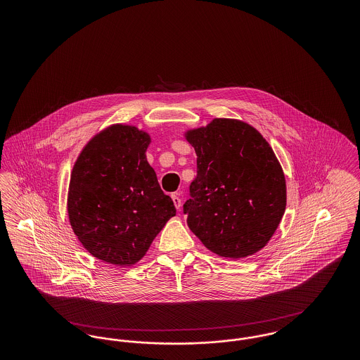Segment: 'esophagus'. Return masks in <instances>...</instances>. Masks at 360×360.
<instances>
[{
  "label": "esophagus",
  "mask_w": 360,
  "mask_h": 360,
  "mask_svg": "<svg viewBox=\"0 0 360 360\" xmlns=\"http://www.w3.org/2000/svg\"><path fill=\"white\" fill-rule=\"evenodd\" d=\"M172 198L174 205H175V207L179 210V207H181V198L178 197V194H176V193H175V194H172Z\"/></svg>",
  "instance_id": "1"
}]
</instances>
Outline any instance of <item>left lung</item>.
Listing matches in <instances>:
<instances>
[{
    "instance_id": "1",
    "label": "left lung",
    "mask_w": 360,
    "mask_h": 360,
    "mask_svg": "<svg viewBox=\"0 0 360 360\" xmlns=\"http://www.w3.org/2000/svg\"><path fill=\"white\" fill-rule=\"evenodd\" d=\"M197 176L184 214L207 250L240 259L262 250L286 207L285 175L269 143L248 124L216 119L188 134Z\"/></svg>"
}]
</instances>
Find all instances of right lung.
Wrapping results in <instances>:
<instances>
[{
  "mask_svg": "<svg viewBox=\"0 0 360 360\" xmlns=\"http://www.w3.org/2000/svg\"><path fill=\"white\" fill-rule=\"evenodd\" d=\"M148 144L147 134L113 125L86 146L72 169V231L93 257L112 264L140 260L176 212L147 162Z\"/></svg>",
  "mask_w": 360,
  "mask_h": 360,
  "instance_id": "right-lung-1",
  "label": "right lung"
}]
</instances>
